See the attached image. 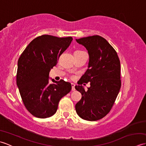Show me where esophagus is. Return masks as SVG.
<instances>
[{"label": "esophagus", "mask_w": 146, "mask_h": 146, "mask_svg": "<svg viewBox=\"0 0 146 146\" xmlns=\"http://www.w3.org/2000/svg\"><path fill=\"white\" fill-rule=\"evenodd\" d=\"M71 87H72V88H71V90H72V91H75V84H74V83H71Z\"/></svg>", "instance_id": "34e87169"}]
</instances>
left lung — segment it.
Returning a JSON list of instances; mask_svg holds the SVG:
<instances>
[{"mask_svg": "<svg viewBox=\"0 0 146 146\" xmlns=\"http://www.w3.org/2000/svg\"><path fill=\"white\" fill-rule=\"evenodd\" d=\"M76 41L85 46L89 54L88 69L80 79L79 85L90 82L87 90L82 85L75 86L82 94L81 100L75 105L76 111L84 120H100L110 111L120 91L119 58L112 46L100 36Z\"/></svg>", "mask_w": 146, "mask_h": 146, "instance_id": "1", "label": "left lung"}]
</instances>
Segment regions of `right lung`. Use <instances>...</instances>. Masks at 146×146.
<instances>
[{
    "instance_id": "add662e5",
    "label": "right lung",
    "mask_w": 146,
    "mask_h": 146,
    "mask_svg": "<svg viewBox=\"0 0 146 146\" xmlns=\"http://www.w3.org/2000/svg\"><path fill=\"white\" fill-rule=\"evenodd\" d=\"M72 37L51 35L37 37L21 54L17 62V85L26 109L36 117L45 119L56 112L59 102L71 90L69 82L61 80L49 84V73Z\"/></svg>"
}]
</instances>
